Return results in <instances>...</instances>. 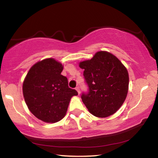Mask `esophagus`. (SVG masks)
I'll use <instances>...</instances> for the list:
<instances>
[{
    "label": "esophagus",
    "mask_w": 158,
    "mask_h": 158,
    "mask_svg": "<svg viewBox=\"0 0 158 158\" xmlns=\"http://www.w3.org/2000/svg\"><path fill=\"white\" fill-rule=\"evenodd\" d=\"M75 89L77 90V91L78 92L79 95V94H80V89H79V86H77V87L75 88Z\"/></svg>",
    "instance_id": "obj_1"
}]
</instances>
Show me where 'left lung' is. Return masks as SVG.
Masks as SVG:
<instances>
[{"instance_id": "8db88e82", "label": "left lung", "mask_w": 158, "mask_h": 158, "mask_svg": "<svg viewBox=\"0 0 158 158\" xmlns=\"http://www.w3.org/2000/svg\"><path fill=\"white\" fill-rule=\"evenodd\" d=\"M89 92L83 93V102L93 116H111L121 107L128 92L129 76L122 63L112 53L101 51L91 59L80 62Z\"/></svg>"}]
</instances>
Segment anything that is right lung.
I'll use <instances>...</instances> for the list:
<instances>
[{
  "label": "right lung",
  "mask_w": 158,
  "mask_h": 158,
  "mask_svg": "<svg viewBox=\"0 0 158 158\" xmlns=\"http://www.w3.org/2000/svg\"><path fill=\"white\" fill-rule=\"evenodd\" d=\"M63 66L53 58L39 61L29 69L23 83L26 105L35 116L46 123H56L65 116L76 90L68 86L61 74Z\"/></svg>",
  "instance_id": "1"
}]
</instances>
